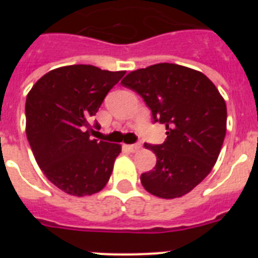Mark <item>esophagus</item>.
<instances>
[{
    "label": "esophagus",
    "mask_w": 258,
    "mask_h": 258,
    "mask_svg": "<svg viewBox=\"0 0 258 258\" xmlns=\"http://www.w3.org/2000/svg\"><path fill=\"white\" fill-rule=\"evenodd\" d=\"M126 149L131 152H138L141 150V145H138V143L137 145H127Z\"/></svg>",
    "instance_id": "obj_1"
}]
</instances>
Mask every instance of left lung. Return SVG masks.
Masks as SVG:
<instances>
[{
  "label": "left lung",
  "instance_id": "1",
  "mask_svg": "<svg viewBox=\"0 0 258 258\" xmlns=\"http://www.w3.org/2000/svg\"><path fill=\"white\" fill-rule=\"evenodd\" d=\"M121 84L138 93L154 121L166 127L163 145L145 143L156 165L141 175L142 186L161 199L183 197L217 161L226 134L225 99L206 75L173 63L133 71Z\"/></svg>",
  "mask_w": 258,
  "mask_h": 258
}]
</instances>
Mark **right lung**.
<instances>
[{
    "label": "right lung",
    "mask_w": 258,
    "mask_h": 258,
    "mask_svg": "<svg viewBox=\"0 0 258 258\" xmlns=\"http://www.w3.org/2000/svg\"><path fill=\"white\" fill-rule=\"evenodd\" d=\"M124 75L89 64L66 66L44 75L27 95L32 152L46 178L70 195L99 192L111 177L121 146L92 140L89 118Z\"/></svg>",
    "instance_id": "1"
}]
</instances>
